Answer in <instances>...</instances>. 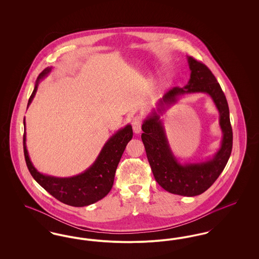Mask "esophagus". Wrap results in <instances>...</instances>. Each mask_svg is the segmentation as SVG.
Masks as SVG:
<instances>
[{"instance_id":"1","label":"esophagus","mask_w":259,"mask_h":259,"mask_svg":"<svg viewBox=\"0 0 259 259\" xmlns=\"http://www.w3.org/2000/svg\"><path fill=\"white\" fill-rule=\"evenodd\" d=\"M142 123H143V119H142V116H140V115H136L135 117L132 119V127H133V131L135 132V134L141 133Z\"/></svg>"}]
</instances>
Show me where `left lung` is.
I'll return each mask as SVG.
<instances>
[{
  "mask_svg": "<svg viewBox=\"0 0 259 259\" xmlns=\"http://www.w3.org/2000/svg\"><path fill=\"white\" fill-rule=\"evenodd\" d=\"M190 78L184 88L174 87L157 102L142 125V141L153 176L166 191L182 196H197L205 192L225 168L231 154L233 133L229 108L215 76L203 63L187 56ZM206 93L215 103L220 113L223 140L221 148L208 161L197 163H181L169 148L160 116L178 98L185 94Z\"/></svg>",
  "mask_w": 259,
  "mask_h": 259,
  "instance_id": "8db88e82",
  "label": "left lung"
}]
</instances>
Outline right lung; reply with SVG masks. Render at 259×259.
Returning a JSON list of instances; mask_svg holds the SVG:
<instances>
[{"mask_svg":"<svg viewBox=\"0 0 259 259\" xmlns=\"http://www.w3.org/2000/svg\"><path fill=\"white\" fill-rule=\"evenodd\" d=\"M51 69L52 67H48L38 74L33 93L28 101L27 109L37 93L38 82L49 75ZM23 123V148L27 167L35 181L50 195L64 204L73 207H84L96 203L111 191L117 165L128 142L133 137V130L130 124H127L111 136L101 149L96 160L84 172L74 177L57 178L41 174L34 167L26 147L25 117Z\"/></svg>","mask_w":259,"mask_h":259,"instance_id":"right-lung-1","label":"right lung"}]
</instances>
